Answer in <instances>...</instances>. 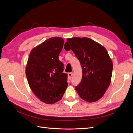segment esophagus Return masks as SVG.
I'll return each instance as SVG.
<instances>
[{"label": "esophagus", "instance_id": "esophagus-1", "mask_svg": "<svg viewBox=\"0 0 133 133\" xmlns=\"http://www.w3.org/2000/svg\"><path fill=\"white\" fill-rule=\"evenodd\" d=\"M68 78H71L72 77V76H73V73H69L68 74Z\"/></svg>", "mask_w": 133, "mask_h": 133}]
</instances>
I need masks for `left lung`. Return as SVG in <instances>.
I'll return each mask as SVG.
<instances>
[{
  "instance_id": "8db88e82",
  "label": "left lung",
  "mask_w": 133,
  "mask_h": 133,
  "mask_svg": "<svg viewBox=\"0 0 133 133\" xmlns=\"http://www.w3.org/2000/svg\"><path fill=\"white\" fill-rule=\"evenodd\" d=\"M64 49L71 50L79 60L82 79L75 90L82 99L94 102L101 98L111 82V60L104 46L88 38H68Z\"/></svg>"
}]
</instances>
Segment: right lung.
<instances>
[{
	"instance_id": "1",
	"label": "right lung",
	"mask_w": 133,
	"mask_h": 133,
	"mask_svg": "<svg viewBox=\"0 0 133 133\" xmlns=\"http://www.w3.org/2000/svg\"><path fill=\"white\" fill-rule=\"evenodd\" d=\"M64 42L59 37L48 39L32 49L28 58L25 73L29 87L46 104L60 100L68 87V75L59 60Z\"/></svg>"
}]
</instances>
